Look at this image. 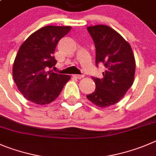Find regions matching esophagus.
Instances as JSON below:
<instances>
[{"mask_svg": "<svg viewBox=\"0 0 156 156\" xmlns=\"http://www.w3.org/2000/svg\"><path fill=\"white\" fill-rule=\"evenodd\" d=\"M72 76H73L74 78H78V79H81V78H84V75H72Z\"/></svg>", "mask_w": 156, "mask_h": 156, "instance_id": "obj_1", "label": "esophagus"}]
</instances>
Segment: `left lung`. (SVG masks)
<instances>
[{
  "mask_svg": "<svg viewBox=\"0 0 156 156\" xmlns=\"http://www.w3.org/2000/svg\"><path fill=\"white\" fill-rule=\"evenodd\" d=\"M95 46V64H104L103 78L92 77L95 90L86 96L100 108L116 104L125 96L134 82L135 60L132 49L117 31L107 25L87 28Z\"/></svg>",
  "mask_w": 156,
  "mask_h": 156,
  "instance_id": "1",
  "label": "left lung"
}]
</instances>
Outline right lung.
Wrapping results in <instances>:
<instances>
[{"instance_id": "obj_1", "label": "right lung", "mask_w": 156, "mask_h": 156, "mask_svg": "<svg viewBox=\"0 0 156 156\" xmlns=\"http://www.w3.org/2000/svg\"><path fill=\"white\" fill-rule=\"evenodd\" d=\"M70 26H46L30 34L19 48L13 65V78L20 92L28 101L37 105L54 101L70 75L53 72L57 63L55 48L66 35Z\"/></svg>"}]
</instances>
